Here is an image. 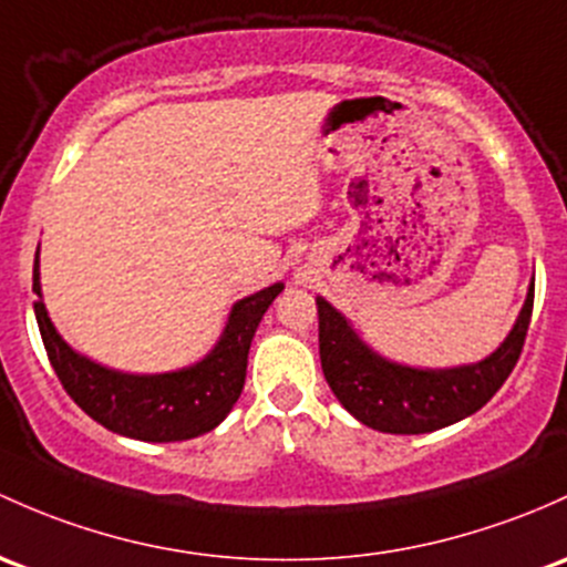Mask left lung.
Masks as SVG:
<instances>
[{"label": "left lung", "instance_id": "8db88e82", "mask_svg": "<svg viewBox=\"0 0 567 567\" xmlns=\"http://www.w3.org/2000/svg\"><path fill=\"white\" fill-rule=\"evenodd\" d=\"M535 285L514 329L494 353L475 363L421 369L380 355L355 333L353 323L333 303L318 296L320 363L326 383L353 419L389 434H424L456 424L499 391L522 355L533 315Z\"/></svg>", "mask_w": 567, "mask_h": 567}]
</instances>
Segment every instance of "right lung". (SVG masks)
Returning a JSON list of instances; mask_svg holds the SVG:
<instances>
[{
	"instance_id": "1",
	"label": "right lung",
	"mask_w": 567,
	"mask_h": 567,
	"mask_svg": "<svg viewBox=\"0 0 567 567\" xmlns=\"http://www.w3.org/2000/svg\"><path fill=\"white\" fill-rule=\"evenodd\" d=\"M34 318L48 361L75 404L111 432L143 443H176L212 432L234 410L247 378V355L266 309L285 290L274 282L236 301L217 344L200 361L174 372L133 374L109 369L70 348L48 318L40 288V247L34 255Z\"/></svg>"
}]
</instances>
